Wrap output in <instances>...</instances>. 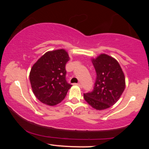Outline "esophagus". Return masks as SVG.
<instances>
[{
	"label": "esophagus",
	"instance_id": "34e87169",
	"mask_svg": "<svg viewBox=\"0 0 149 149\" xmlns=\"http://www.w3.org/2000/svg\"><path fill=\"white\" fill-rule=\"evenodd\" d=\"M75 85H78V86H79V87H80V88H81V84H80V83H76V84H75Z\"/></svg>",
	"mask_w": 149,
	"mask_h": 149
}]
</instances>
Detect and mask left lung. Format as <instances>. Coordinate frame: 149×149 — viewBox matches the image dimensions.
Here are the masks:
<instances>
[{
	"label": "left lung",
	"mask_w": 149,
	"mask_h": 149,
	"mask_svg": "<svg viewBox=\"0 0 149 149\" xmlns=\"http://www.w3.org/2000/svg\"><path fill=\"white\" fill-rule=\"evenodd\" d=\"M97 73L93 90L84 94L85 100L96 110H104L115 104L125 88V75L118 61L106 54L92 58Z\"/></svg>",
	"instance_id": "8db88e82"
}]
</instances>
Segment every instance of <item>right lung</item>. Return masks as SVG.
<instances>
[{"mask_svg": "<svg viewBox=\"0 0 149 149\" xmlns=\"http://www.w3.org/2000/svg\"><path fill=\"white\" fill-rule=\"evenodd\" d=\"M70 59L64 49L48 51L32 66L29 80L36 98L48 106H55L66 97L72 86L66 80L65 66Z\"/></svg>", "mask_w": 149, "mask_h": 149, "instance_id": "1", "label": "right lung"}]
</instances>
